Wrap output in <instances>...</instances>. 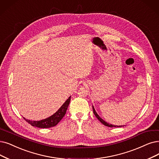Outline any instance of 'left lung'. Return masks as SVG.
Instances as JSON below:
<instances>
[{"instance_id": "left-lung-1", "label": "left lung", "mask_w": 159, "mask_h": 159, "mask_svg": "<svg viewBox=\"0 0 159 159\" xmlns=\"http://www.w3.org/2000/svg\"><path fill=\"white\" fill-rule=\"evenodd\" d=\"M93 113H94V116L97 117V119L100 120V121L104 125H105V126H108V127H120V126H115V125H113L107 123V122L104 121V120L102 119L100 117V116L97 113L96 111H95V110H94L93 106Z\"/></svg>"}]
</instances>
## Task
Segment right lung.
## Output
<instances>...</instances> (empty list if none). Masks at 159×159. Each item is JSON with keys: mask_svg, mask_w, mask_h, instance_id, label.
<instances>
[{"mask_svg": "<svg viewBox=\"0 0 159 159\" xmlns=\"http://www.w3.org/2000/svg\"><path fill=\"white\" fill-rule=\"evenodd\" d=\"M70 97L62 105V106L60 107L59 110L57 111L55 113H54L53 116H50L49 117H48L45 119H43L41 120H39V121H35V120H30L28 119H26L24 118V119L26 121L31 125L33 126H36L38 128H50L55 126V125H57L60 120L62 119V117L65 116L66 110L68 108V106L70 102Z\"/></svg>", "mask_w": 159, "mask_h": 159, "instance_id": "1", "label": "right lung"}]
</instances>
